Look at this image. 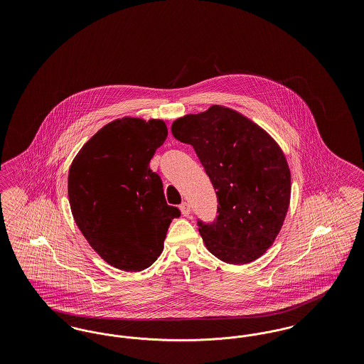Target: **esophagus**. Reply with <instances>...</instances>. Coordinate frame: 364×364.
<instances>
[{"label":"esophagus","instance_id":"obj_1","mask_svg":"<svg viewBox=\"0 0 364 364\" xmlns=\"http://www.w3.org/2000/svg\"><path fill=\"white\" fill-rule=\"evenodd\" d=\"M180 211H181V214H183L184 217H188L191 213L190 205H188L187 202H183V203L180 205Z\"/></svg>","mask_w":364,"mask_h":364}]
</instances>
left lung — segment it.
Masks as SVG:
<instances>
[{"label": "left lung", "mask_w": 364, "mask_h": 364, "mask_svg": "<svg viewBox=\"0 0 364 364\" xmlns=\"http://www.w3.org/2000/svg\"><path fill=\"white\" fill-rule=\"evenodd\" d=\"M191 144L217 193V218L198 221L208 251L230 264L262 257L274 242L291 199V172L276 140L239 112L213 105L172 124Z\"/></svg>", "instance_id": "left-lung-1"}]
</instances>
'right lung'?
I'll return each mask as SVG.
<instances>
[{
    "label": "right lung",
    "instance_id": "add662e5",
    "mask_svg": "<svg viewBox=\"0 0 364 364\" xmlns=\"http://www.w3.org/2000/svg\"><path fill=\"white\" fill-rule=\"evenodd\" d=\"M168 136L162 120L124 117L106 124L72 161L68 198L76 225L94 251L124 272H141L164 250L180 210L165 200L149 166Z\"/></svg>",
    "mask_w": 364,
    "mask_h": 364
}]
</instances>
